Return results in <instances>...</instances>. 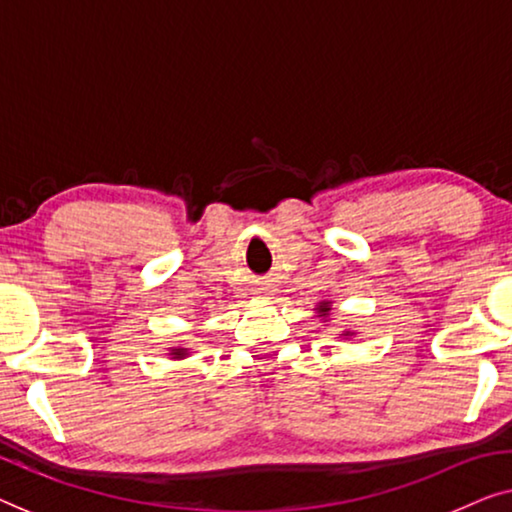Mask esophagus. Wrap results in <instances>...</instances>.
<instances>
[{
    "label": "esophagus",
    "mask_w": 512,
    "mask_h": 512,
    "mask_svg": "<svg viewBox=\"0 0 512 512\" xmlns=\"http://www.w3.org/2000/svg\"><path fill=\"white\" fill-rule=\"evenodd\" d=\"M261 293H265V288H261Z\"/></svg>",
    "instance_id": "34e87169"
}]
</instances>
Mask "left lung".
Returning <instances> with one entry per match:
<instances>
[{"label":"left lung","instance_id":"obj_1","mask_svg":"<svg viewBox=\"0 0 512 512\" xmlns=\"http://www.w3.org/2000/svg\"><path fill=\"white\" fill-rule=\"evenodd\" d=\"M318 311H323V314L325 311H330V302H321V305H318Z\"/></svg>","mask_w":512,"mask_h":512}]
</instances>
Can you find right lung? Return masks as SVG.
I'll return each instance as SVG.
<instances>
[{
  "label": "right lung",
  "instance_id": "right-lung-1",
  "mask_svg": "<svg viewBox=\"0 0 512 512\" xmlns=\"http://www.w3.org/2000/svg\"><path fill=\"white\" fill-rule=\"evenodd\" d=\"M187 351H184V348H175V353L173 355H184Z\"/></svg>",
  "mask_w": 512,
  "mask_h": 512
}]
</instances>
